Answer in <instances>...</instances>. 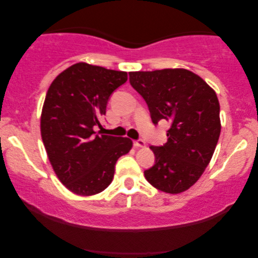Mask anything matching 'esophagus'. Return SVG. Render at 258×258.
Listing matches in <instances>:
<instances>
[{"label":"esophagus","mask_w":258,"mask_h":258,"mask_svg":"<svg viewBox=\"0 0 258 258\" xmlns=\"http://www.w3.org/2000/svg\"><path fill=\"white\" fill-rule=\"evenodd\" d=\"M134 147L136 148H144L146 147V142L142 140H139V141H134Z\"/></svg>","instance_id":"34e87169"}]
</instances>
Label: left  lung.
Returning <instances> with one entry per match:
<instances>
[{"mask_svg":"<svg viewBox=\"0 0 258 258\" xmlns=\"http://www.w3.org/2000/svg\"><path fill=\"white\" fill-rule=\"evenodd\" d=\"M129 81L146 100L155 124L170 123L167 143L150 147L156 162L144 177L161 191H185L202 176L220 139L216 93L202 77L182 68L130 72Z\"/></svg>","mask_w":258,"mask_h":258,"instance_id":"8db88e82","label":"left lung"}]
</instances>
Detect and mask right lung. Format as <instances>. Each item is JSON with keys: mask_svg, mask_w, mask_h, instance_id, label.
Segmentation results:
<instances>
[{"mask_svg": "<svg viewBox=\"0 0 258 258\" xmlns=\"http://www.w3.org/2000/svg\"><path fill=\"white\" fill-rule=\"evenodd\" d=\"M128 80L126 72L80 62L56 76L41 114V136L56 176L80 196L103 191L115 164L133 148L128 137L96 135L112 91Z\"/></svg>", "mask_w": 258, "mask_h": 258, "instance_id": "obj_1", "label": "right lung"}]
</instances>
